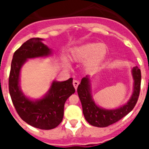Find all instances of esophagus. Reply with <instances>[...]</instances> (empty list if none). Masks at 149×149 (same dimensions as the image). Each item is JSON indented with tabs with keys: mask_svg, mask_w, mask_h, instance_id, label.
<instances>
[{
	"mask_svg": "<svg viewBox=\"0 0 149 149\" xmlns=\"http://www.w3.org/2000/svg\"><path fill=\"white\" fill-rule=\"evenodd\" d=\"M73 85H74V88H75V89H77V86H78V85H79V81H73Z\"/></svg>",
	"mask_w": 149,
	"mask_h": 149,
	"instance_id": "1",
	"label": "esophagus"
}]
</instances>
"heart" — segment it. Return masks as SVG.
<instances>
[{"instance_id":"1","label":"heart","mask_w":149,"mask_h":149,"mask_svg":"<svg viewBox=\"0 0 149 149\" xmlns=\"http://www.w3.org/2000/svg\"><path fill=\"white\" fill-rule=\"evenodd\" d=\"M107 54V47L103 43H86L72 48L70 51V57L77 63L85 61L84 66L89 71L98 68L105 60ZM66 64H68L65 59Z\"/></svg>"}]
</instances>
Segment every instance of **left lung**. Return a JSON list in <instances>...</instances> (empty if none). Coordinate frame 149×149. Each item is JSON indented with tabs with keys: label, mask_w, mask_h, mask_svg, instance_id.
I'll return each instance as SVG.
<instances>
[{
	"label": "left lung",
	"mask_w": 149,
	"mask_h": 149,
	"mask_svg": "<svg viewBox=\"0 0 149 149\" xmlns=\"http://www.w3.org/2000/svg\"><path fill=\"white\" fill-rule=\"evenodd\" d=\"M132 75L134 81V91L131 98L125 104L114 110L101 108L95 103L91 95L89 76L83 77L77 87V94L82 104L84 117L91 125L98 127H107L120 120L134 109L139 98L141 84V71L137 66L133 68Z\"/></svg>",
	"instance_id": "8db88e82"
}]
</instances>
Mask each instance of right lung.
I'll return each instance as SVG.
<instances>
[{"mask_svg": "<svg viewBox=\"0 0 149 149\" xmlns=\"http://www.w3.org/2000/svg\"><path fill=\"white\" fill-rule=\"evenodd\" d=\"M42 40L40 38H32L15 51L11 63L9 91L13 105L22 120L36 128L50 130L61 123L65 102L75 89L71 77L61 82L54 81L47 94L40 99L33 101L22 93L19 85L22 65L27 59L51 54V50L43 44Z\"/></svg>", "mask_w": 149, "mask_h": 149, "instance_id": "1", "label": "right lung"}]
</instances>
